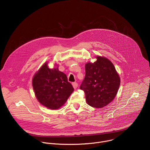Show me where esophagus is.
Returning a JSON list of instances; mask_svg holds the SVG:
<instances>
[{"label": "esophagus", "mask_w": 150, "mask_h": 150, "mask_svg": "<svg viewBox=\"0 0 150 150\" xmlns=\"http://www.w3.org/2000/svg\"><path fill=\"white\" fill-rule=\"evenodd\" d=\"M72 86L74 89H76L78 87V83L76 82H73L72 83Z\"/></svg>", "instance_id": "1"}]
</instances>
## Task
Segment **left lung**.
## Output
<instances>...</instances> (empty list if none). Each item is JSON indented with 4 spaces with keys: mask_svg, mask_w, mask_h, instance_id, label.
Wrapping results in <instances>:
<instances>
[{
    "mask_svg": "<svg viewBox=\"0 0 150 150\" xmlns=\"http://www.w3.org/2000/svg\"><path fill=\"white\" fill-rule=\"evenodd\" d=\"M96 61L85 64V76L80 89L85 94L87 103L100 109L108 105L116 97L120 83V76L112 62L97 56Z\"/></svg>",
    "mask_w": 150,
    "mask_h": 150,
    "instance_id": "1",
    "label": "left lung"
}]
</instances>
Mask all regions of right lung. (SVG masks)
I'll use <instances>...</instances> for the list:
<instances>
[{"instance_id": "right-lung-1", "label": "right lung", "mask_w": 150, "mask_h": 150, "mask_svg": "<svg viewBox=\"0 0 150 150\" xmlns=\"http://www.w3.org/2000/svg\"><path fill=\"white\" fill-rule=\"evenodd\" d=\"M50 69L45 62L34 74L32 84L38 102L51 110H56L64 105L74 89L68 81L65 74L59 71L58 65Z\"/></svg>"}]
</instances>
